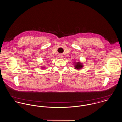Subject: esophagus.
Returning <instances> with one entry per match:
<instances>
[{"instance_id":"esophagus-1","label":"esophagus","mask_w":122,"mask_h":122,"mask_svg":"<svg viewBox=\"0 0 122 122\" xmlns=\"http://www.w3.org/2000/svg\"><path fill=\"white\" fill-rule=\"evenodd\" d=\"M63 56L62 55V54H59V57L60 58H61V59H62L63 58Z\"/></svg>"}]
</instances>
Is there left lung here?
I'll use <instances>...</instances> for the list:
<instances>
[{
	"label": "left lung",
	"instance_id": "left-lung-1",
	"mask_svg": "<svg viewBox=\"0 0 122 122\" xmlns=\"http://www.w3.org/2000/svg\"><path fill=\"white\" fill-rule=\"evenodd\" d=\"M73 66L75 67V69H76L77 70H80L82 69V68L84 67L83 64L79 61L78 62H76L73 64Z\"/></svg>",
	"mask_w": 122,
	"mask_h": 122
}]
</instances>
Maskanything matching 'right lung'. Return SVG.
<instances>
[{
	"instance_id": "obj_1",
	"label": "right lung",
	"mask_w": 122,
	"mask_h": 122,
	"mask_svg": "<svg viewBox=\"0 0 122 122\" xmlns=\"http://www.w3.org/2000/svg\"><path fill=\"white\" fill-rule=\"evenodd\" d=\"M42 69H46V68H45V67H44L43 66H42Z\"/></svg>"
}]
</instances>
